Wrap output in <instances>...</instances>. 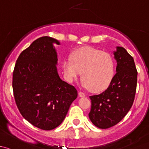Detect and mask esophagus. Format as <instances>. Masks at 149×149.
<instances>
[{
  "mask_svg": "<svg viewBox=\"0 0 149 149\" xmlns=\"http://www.w3.org/2000/svg\"><path fill=\"white\" fill-rule=\"evenodd\" d=\"M78 95H79V96L80 97H85V94L84 93H82V92H79V93H78Z\"/></svg>",
  "mask_w": 149,
  "mask_h": 149,
  "instance_id": "esophagus-1",
  "label": "esophagus"
}]
</instances>
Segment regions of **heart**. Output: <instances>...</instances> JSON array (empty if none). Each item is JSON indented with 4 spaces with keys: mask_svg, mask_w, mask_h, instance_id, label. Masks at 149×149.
<instances>
[{
    "mask_svg": "<svg viewBox=\"0 0 149 149\" xmlns=\"http://www.w3.org/2000/svg\"><path fill=\"white\" fill-rule=\"evenodd\" d=\"M64 77L68 82L76 80L82 73L83 86L93 92H101L109 87L114 77L113 57L108 53L90 47L74 52L63 63Z\"/></svg>",
    "mask_w": 149,
    "mask_h": 149,
    "instance_id": "b5f03b06",
    "label": "heart"
}]
</instances>
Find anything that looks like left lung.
I'll return each mask as SVG.
<instances>
[{
    "label": "left lung",
    "mask_w": 149,
    "mask_h": 149,
    "mask_svg": "<svg viewBox=\"0 0 149 149\" xmlns=\"http://www.w3.org/2000/svg\"><path fill=\"white\" fill-rule=\"evenodd\" d=\"M116 73L103 93L90 96L89 118L96 127L106 129L118 123L132 107L137 85V70L133 58L121 47L113 52Z\"/></svg>",
    "instance_id": "1"
}]
</instances>
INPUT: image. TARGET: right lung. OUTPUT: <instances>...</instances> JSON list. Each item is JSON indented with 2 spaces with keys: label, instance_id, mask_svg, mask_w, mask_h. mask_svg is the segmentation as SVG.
Returning a JSON list of instances; mask_svg holds the SVG:
<instances>
[{
  "label": "right lung",
  "instance_id": "add662e5",
  "mask_svg": "<svg viewBox=\"0 0 149 149\" xmlns=\"http://www.w3.org/2000/svg\"><path fill=\"white\" fill-rule=\"evenodd\" d=\"M56 39L42 36L18 56L13 74L15 101L23 117L40 129L59 126L77 97L74 86L59 77Z\"/></svg>",
  "mask_w": 149,
  "mask_h": 149
}]
</instances>
